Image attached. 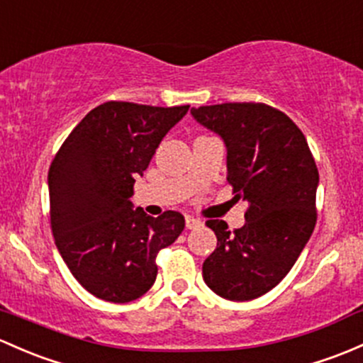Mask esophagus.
Here are the masks:
<instances>
[{
    "mask_svg": "<svg viewBox=\"0 0 363 363\" xmlns=\"http://www.w3.org/2000/svg\"><path fill=\"white\" fill-rule=\"evenodd\" d=\"M201 226V220L194 219V217H186V228L188 230H196V228Z\"/></svg>",
    "mask_w": 363,
    "mask_h": 363,
    "instance_id": "1",
    "label": "esophagus"
}]
</instances>
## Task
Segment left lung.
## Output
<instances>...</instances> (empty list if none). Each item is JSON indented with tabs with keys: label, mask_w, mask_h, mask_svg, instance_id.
Listing matches in <instances>:
<instances>
[{
	"label": "left lung",
	"mask_w": 363,
	"mask_h": 363,
	"mask_svg": "<svg viewBox=\"0 0 363 363\" xmlns=\"http://www.w3.org/2000/svg\"><path fill=\"white\" fill-rule=\"evenodd\" d=\"M191 116L223 139L228 182L236 200L249 203L235 235L224 220H207L217 247L205 259L203 280L224 299H255L284 280L310 240L320 181L315 160L291 118L266 104L201 106Z\"/></svg>",
	"instance_id": "left-lung-1"
}]
</instances>
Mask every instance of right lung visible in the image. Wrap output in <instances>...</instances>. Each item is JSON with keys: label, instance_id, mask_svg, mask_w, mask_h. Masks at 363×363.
<instances>
[{"label": "right lung", "instance_id": "add662e5", "mask_svg": "<svg viewBox=\"0 0 363 363\" xmlns=\"http://www.w3.org/2000/svg\"><path fill=\"white\" fill-rule=\"evenodd\" d=\"M189 106L104 102L69 133L48 170L52 231L72 277L109 303H130L156 280V255L184 230V216L133 211L135 177Z\"/></svg>", "mask_w": 363, "mask_h": 363}]
</instances>
